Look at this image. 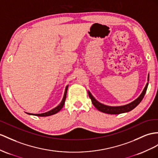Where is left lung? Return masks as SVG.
I'll return each instance as SVG.
<instances>
[{
	"mask_svg": "<svg viewBox=\"0 0 158 158\" xmlns=\"http://www.w3.org/2000/svg\"><path fill=\"white\" fill-rule=\"evenodd\" d=\"M148 79H149V77H148ZM148 85V83H147L146 86H145L142 92V94L140 95V96L138 98L135 99L134 102H131V103L125 105V106H123L110 107V106H105V105L98 102V101H97L94 97L92 96V95L89 92V98L91 100L93 104H94V106L98 109L99 111L106 113V114H123V113L130 111L131 110H133V109H134L137 105L141 102V100L143 99V97L145 94V92L147 91Z\"/></svg>",
	"mask_w": 158,
	"mask_h": 158,
	"instance_id": "8db88e82",
	"label": "left lung"
}]
</instances>
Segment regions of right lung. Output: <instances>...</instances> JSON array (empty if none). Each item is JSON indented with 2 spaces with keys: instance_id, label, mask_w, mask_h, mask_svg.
<instances>
[{
  "instance_id": "1",
  "label": "right lung",
  "mask_w": 158,
  "mask_h": 158,
  "mask_svg": "<svg viewBox=\"0 0 158 158\" xmlns=\"http://www.w3.org/2000/svg\"><path fill=\"white\" fill-rule=\"evenodd\" d=\"M67 88H68V86L66 87V89H65V91H64V97H63V99L62 100L61 103H60V105H59V106L57 107H56L55 108L52 109V110L49 111H47L46 113H43V114H29V113H27V114H29V115H36V116H39V117H46V116H49V115H54L55 114H56V113L59 112L61 109L63 108V106H64V102H65V99H66V97H67Z\"/></svg>"
}]
</instances>
